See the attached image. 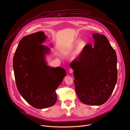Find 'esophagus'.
<instances>
[{
  "label": "esophagus",
  "instance_id": "1",
  "mask_svg": "<svg viewBox=\"0 0 130 130\" xmlns=\"http://www.w3.org/2000/svg\"><path fill=\"white\" fill-rule=\"evenodd\" d=\"M69 72H70V73H72L73 72V70L72 69V68H70L69 69Z\"/></svg>",
  "mask_w": 130,
  "mask_h": 130
}]
</instances>
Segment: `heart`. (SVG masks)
I'll use <instances>...</instances> for the list:
<instances>
[{
  "label": "heart",
  "instance_id": "b5f03b06",
  "mask_svg": "<svg viewBox=\"0 0 130 130\" xmlns=\"http://www.w3.org/2000/svg\"><path fill=\"white\" fill-rule=\"evenodd\" d=\"M77 42V40H75L74 42V44H75ZM85 45H86V43H85V41H82H82H79L77 44L76 47L73 54L72 58H73V59L75 58L77 56H78L79 54H80L82 53V52L83 51V50L84 49Z\"/></svg>",
  "mask_w": 130,
  "mask_h": 130
}]
</instances>
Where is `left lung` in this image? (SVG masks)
I'll return each instance as SVG.
<instances>
[{
  "label": "left lung",
  "mask_w": 130,
  "mask_h": 130,
  "mask_svg": "<svg viewBox=\"0 0 130 130\" xmlns=\"http://www.w3.org/2000/svg\"><path fill=\"white\" fill-rule=\"evenodd\" d=\"M94 46L85 45L78 57L71 62L75 92L84 104L98 106L111 95L118 76L116 53L103 35L93 34Z\"/></svg>",
  "instance_id": "8db88e82"
}]
</instances>
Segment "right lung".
I'll return each mask as SVG.
<instances>
[{
    "instance_id": "obj_1",
    "label": "right lung",
    "mask_w": 130,
    "mask_h": 130,
    "mask_svg": "<svg viewBox=\"0 0 130 130\" xmlns=\"http://www.w3.org/2000/svg\"><path fill=\"white\" fill-rule=\"evenodd\" d=\"M46 38L43 32L23 37L13 59L18 90L29 104L37 109L51 107L56 103L55 91L66 75L62 68L47 65L45 55L50 49L41 44Z\"/></svg>"
}]
</instances>
